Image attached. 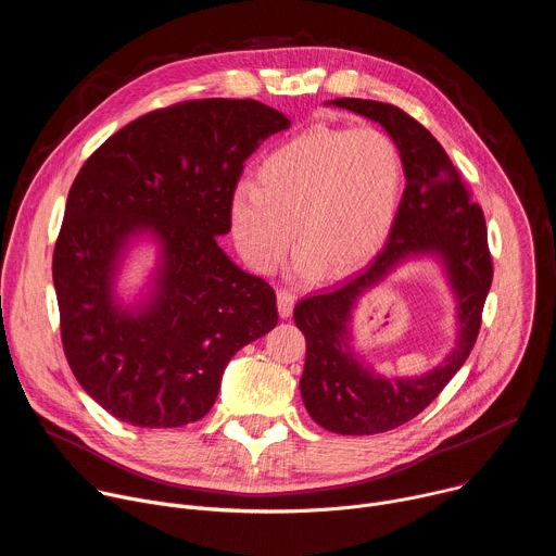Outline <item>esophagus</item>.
<instances>
[{
	"label": "esophagus",
	"instance_id": "34e87169",
	"mask_svg": "<svg viewBox=\"0 0 556 556\" xmlns=\"http://www.w3.org/2000/svg\"><path fill=\"white\" fill-rule=\"evenodd\" d=\"M294 301H296V296L290 290H286V288L277 290V307H279V314L283 316V319H288V316L292 314Z\"/></svg>",
	"mask_w": 556,
	"mask_h": 556
}]
</instances>
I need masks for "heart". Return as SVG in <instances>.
Returning a JSON list of instances; mask_svg holds the SVG:
<instances>
[{
  "label": "heart",
  "mask_w": 556,
  "mask_h": 556,
  "mask_svg": "<svg viewBox=\"0 0 556 556\" xmlns=\"http://www.w3.org/2000/svg\"><path fill=\"white\" fill-rule=\"evenodd\" d=\"M403 185V155L387 134L312 127L264 157L257 185L232 189L230 235L242 257L268 275L288 255L296 226V275H352L384 244Z\"/></svg>",
  "instance_id": "obj_1"
}]
</instances>
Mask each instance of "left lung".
<instances>
[{
  "label": "left lung",
  "mask_w": 556,
  "mask_h": 556,
  "mask_svg": "<svg viewBox=\"0 0 556 556\" xmlns=\"http://www.w3.org/2000/svg\"><path fill=\"white\" fill-rule=\"evenodd\" d=\"M337 105L376 121L399 147L407 187L389 240L376 260L345 283L307 296L294 307L305 334L301 399L316 425L341 435H374L401 427L425 412L466 363L480 334L482 309L493 281V262L482 208L444 147L401 108L337 99ZM441 260L456 294V348L431 372L414 379H384L363 366L351 350V312L357 301L409 256Z\"/></svg>",
  "instance_id": "8db88e82"
}]
</instances>
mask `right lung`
<instances>
[{
    "instance_id": "right-lung-1",
    "label": "right lung",
    "mask_w": 556,
    "mask_h": 556,
    "mask_svg": "<svg viewBox=\"0 0 556 556\" xmlns=\"http://www.w3.org/2000/svg\"><path fill=\"white\" fill-rule=\"evenodd\" d=\"M290 121L253 99L149 112L78 172L52 257L72 374L114 418L172 429L204 418L237 350L277 326L275 290L217 247L247 157ZM142 233L162 247L150 292L125 306L115 275Z\"/></svg>"
}]
</instances>
